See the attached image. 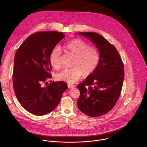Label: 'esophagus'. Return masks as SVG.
Returning <instances> with one entry per match:
<instances>
[{"mask_svg":"<svg viewBox=\"0 0 147 147\" xmlns=\"http://www.w3.org/2000/svg\"><path fill=\"white\" fill-rule=\"evenodd\" d=\"M68 87L69 88H73L74 87V86L73 85V84H68Z\"/></svg>","mask_w":147,"mask_h":147,"instance_id":"1","label":"esophagus"}]
</instances>
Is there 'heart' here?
I'll return each mask as SVG.
<instances>
[{
    "label": "heart",
    "instance_id": "heart-1",
    "mask_svg": "<svg viewBox=\"0 0 147 147\" xmlns=\"http://www.w3.org/2000/svg\"><path fill=\"white\" fill-rule=\"evenodd\" d=\"M61 48L65 53L73 56L74 58L72 64L73 67L65 69L58 73L56 75L58 80L73 84L79 80L83 74L90 75L96 69L99 61V52L95 48L89 47L87 42L78 38L73 39ZM49 62L55 69L60 67V52L59 49L55 48L51 52Z\"/></svg>",
    "mask_w": 147,
    "mask_h": 147
}]
</instances>
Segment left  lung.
I'll use <instances>...</instances> for the list:
<instances>
[{
    "label": "left lung",
    "instance_id": "left-lung-1",
    "mask_svg": "<svg viewBox=\"0 0 147 147\" xmlns=\"http://www.w3.org/2000/svg\"><path fill=\"white\" fill-rule=\"evenodd\" d=\"M89 39L99 52L95 70L77 86V106L90 117L101 116L115 107L120 96L124 76V65L116 48L96 32H78Z\"/></svg>",
    "mask_w": 147,
    "mask_h": 147
}]
</instances>
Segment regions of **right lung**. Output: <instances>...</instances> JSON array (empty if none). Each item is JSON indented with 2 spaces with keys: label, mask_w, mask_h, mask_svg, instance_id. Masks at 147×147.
<instances>
[{
  "label": "right lung",
  "mask_w": 147,
  "mask_h": 147,
  "mask_svg": "<svg viewBox=\"0 0 147 147\" xmlns=\"http://www.w3.org/2000/svg\"><path fill=\"white\" fill-rule=\"evenodd\" d=\"M64 37L60 32H38L29 36L16 51L13 74L14 92L22 106L35 115L53 111L67 89L63 81H50L49 85L43 86L52 78L50 54Z\"/></svg>",
  "instance_id": "right-lung-1"
}]
</instances>
